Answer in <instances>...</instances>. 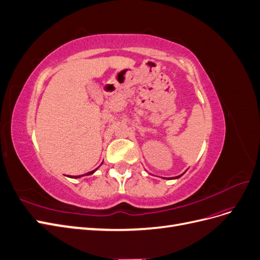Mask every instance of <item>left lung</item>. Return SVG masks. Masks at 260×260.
<instances>
[{
    "label": "left lung",
    "mask_w": 260,
    "mask_h": 260,
    "mask_svg": "<svg viewBox=\"0 0 260 260\" xmlns=\"http://www.w3.org/2000/svg\"><path fill=\"white\" fill-rule=\"evenodd\" d=\"M182 175H183V174H182ZM182 175H181V176H182ZM181 176H178V177H175V178H174V179H178V178H180V177H181Z\"/></svg>",
    "instance_id": "left-lung-1"
}]
</instances>
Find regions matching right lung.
Wrapping results in <instances>:
<instances>
[{
  "label": "right lung",
  "instance_id": "obj_1",
  "mask_svg": "<svg viewBox=\"0 0 260 260\" xmlns=\"http://www.w3.org/2000/svg\"><path fill=\"white\" fill-rule=\"evenodd\" d=\"M98 168H99V167H98ZM98 168H96V169H94V170H92V171H90V172H88V174H85V175H81V176H74V177H72V176H68V177H70V178H81V177H83V176H90V175L94 174V172H95V171L98 170Z\"/></svg>",
  "mask_w": 260,
  "mask_h": 260
}]
</instances>
